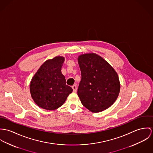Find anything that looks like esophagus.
Returning a JSON list of instances; mask_svg holds the SVG:
<instances>
[{"label": "esophagus", "instance_id": "34e87169", "mask_svg": "<svg viewBox=\"0 0 153 153\" xmlns=\"http://www.w3.org/2000/svg\"><path fill=\"white\" fill-rule=\"evenodd\" d=\"M72 88L73 89V91L76 93L77 91V85H72Z\"/></svg>", "mask_w": 153, "mask_h": 153}]
</instances>
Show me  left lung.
Wrapping results in <instances>:
<instances>
[{
  "label": "left lung",
  "instance_id": "left-lung-1",
  "mask_svg": "<svg viewBox=\"0 0 153 153\" xmlns=\"http://www.w3.org/2000/svg\"><path fill=\"white\" fill-rule=\"evenodd\" d=\"M78 63L82 80L77 94L82 104L93 113L110 107L120 90L117 72L101 56L93 53L81 54Z\"/></svg>",
  "mask_w": 153,
  "mask_h": 153
}]
</instances>
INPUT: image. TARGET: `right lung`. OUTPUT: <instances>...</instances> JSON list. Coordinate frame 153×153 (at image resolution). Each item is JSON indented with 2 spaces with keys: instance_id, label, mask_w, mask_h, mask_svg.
<instances>
[{
  "instance_id": "1",
  "label": "right lung",
  "mask_w": 153,
  "mask_h": 153,
  "mask_svg": "<svg viewBox=\"0 0 153 153\" xmlns=\"http://www.w3.org/2000/svg\"><path fill=\"white\" fill-rule=\"evenodd\" d=\"M64 62L65 57L62 56L46 60L32 79L31 96L35 103L43 109L58 108L73 91L72 88L66 84L65 77L61 72Z\"/></svg>"
}]
</instances>
